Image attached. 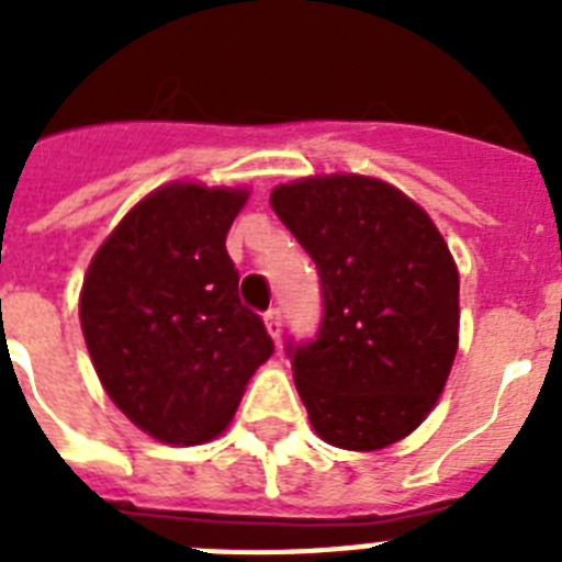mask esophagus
I'll list each match as a JSON object with an SVG mask.
<instances>
[{"instance_id": "34e87169", "label": "esophagus", "mask_w": 562, "mask_h": 562, "mask_svg": "<svg viewBox=\"0 0 562 562\" xmlns=\"http://www.w3.org/2000/svg\"><path fill=\"white\" fill-rule=\"evenodd\" d=\"M265 324H267V331H270L272 340H278V337H281V326H284L281 310H267L265 312Z\"/></svg>"}]
</instances>
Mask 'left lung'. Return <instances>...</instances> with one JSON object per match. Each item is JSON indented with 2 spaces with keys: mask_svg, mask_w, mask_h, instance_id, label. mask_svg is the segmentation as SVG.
<instances>
[{
  "mask_svg": "<svg viewBox=\"0 0 562 562\" xmlns=\"http://www.w3.org/2000/svg\"><path fill=\"white\" fill-rule=\"evenodd\" d=\"M321 276L324 317L286 342L315 434L342 450L405 439L459 349V270L430 216L389 182L310 177L270 196Z\"/></svg>",
  "mask_w": 562,
  "mask_h": 562,
  "instance_id": "left-lung-1",
  "label": "left lung"
}]
</instances>
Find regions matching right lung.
I'll list each match as a JSON object with an SVG mask.
<instances>
[{
    "label": "right lung",
    "mask_w": 562,
    "mask_h": 562,
    "mask_svg": "<svg viewBox=\"0 0 562 562\" xmlns=\"http://www.w3.org/2000/svg\"><path fill=\"white\" fill-rule=\"evenodd\" d=\"M245 202L238 188H157L123 216L83 278L81 329L103 389L166 445L220 436L276 349L238 297L225 247Z\"/></svg>",
    "instance_id": "add662e5"
}]
</instances>
